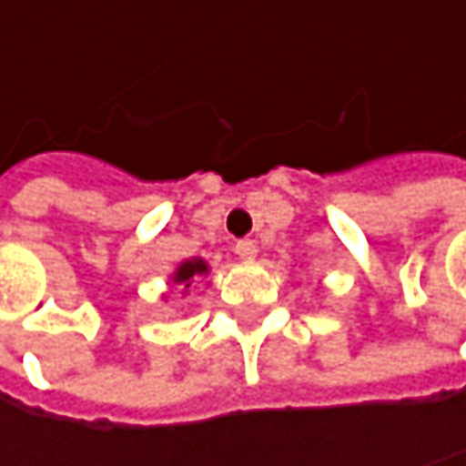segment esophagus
I'll return each instance as SVG.
<instances>
[{"mask_svg": "<svg viewBox=\"0 0 466 466\" xmlns=\"http://www.w3.org/2000/svg\"><path fill=\"white\" fill-rule=\"evenodd\" d=\"M234 253H237L239 258L250 261V258L256 256V242H253V239H237V245H234Z\"/></svg>", "mask_w": 466, "mask_h": 466, "instance_id": "34e87169", "label": "esophagus"}]
</instances>
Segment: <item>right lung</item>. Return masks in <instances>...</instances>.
Segmentation results:
<instances>
[{
	"label": "right lung",
	"instance_id": "add662e5",
	"mask_svg": "<svg viewBox=\"0 0 466 466\" xmlns=\"http://www.w3.org/2000/svg\"><path fill=\"white\" fill-rule=\"evenodd\" d=\"M208 272V264L202 261V258H194V261H186V264H180L177 267V272H175V283H183L186 289L194 283V278H199V275H205Z\"/></svg>",
	"mask_w": 466,
	"mask_h": 466
}]
</instances>
